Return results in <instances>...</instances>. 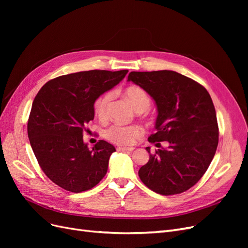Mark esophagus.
<instances>
[{"instance_id":"esophagus-1","label":"esophagus","mask_w":248,"mask_h":248,"mask_svg":"<svg viewBox=\"0 0 248 248\" xmlns=\"http://www.w3.org/2000/svg\"><path fill=\"white\" fill-rule=\"evenodd\" d=\"M118 151H122V152H131L134 150V148H124V147H119L117 148Z\"/></svg>"}]
</instances>
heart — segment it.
I'll use <instances>...</instances> for the list:
<instances>
[{
  "mask_svg": "<svg viewBox=\"0 0 248 248\" xmlns=\"http://www.w3.org/2000/svg\"><path fill=\"white\" fill-rule=\"evenodd\" d=\"M126 98L130 101L137 111H145L150 107V98L144 89L139 86H131L125 90ZM112 98L111 92L104 93L94 103V112L99 120H106L108 112V107ZM144 130L139 125L124 126L120 124L111 125L106 130L104 137L109 141L119 146H131L136 140L140 139Z\"/></svg>",
  "mask_w": 248,
  "mask_h": 248,
  "instance_id": "obj_1",
  "label": "heart"
}]
</instances>
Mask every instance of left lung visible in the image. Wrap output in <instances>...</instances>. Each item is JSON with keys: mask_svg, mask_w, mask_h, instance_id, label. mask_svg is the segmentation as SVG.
Listing matches in <instances>:
<instances>
[{"mask_svg": "<svg viewBox=\"0 0 248 248\" xmlns=\"http://www.w3.org/2000/svg\"><path fill=\"white\" fill-rule=\"evenodd\" d=\"M128 81L154 99L158 115L152 144L169 141L168 149L150 153L139 170L148 188L171 196L188 190L205 174L218 145V124L211 96L199 82L176 71H132Z\"/></svg>", "mask_w": 248, "mask_h": 248, "instance_id": "obj_1", "label": "left lung"}]
</instances>
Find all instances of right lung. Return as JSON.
Listing matches in <instances>:
<instances>
[{
	"instance_id": "right-lung-1",
	"label": "right lung",
	"mask_w": 248,
	"mask_h": 248,
	"mask_svg": "<svg viewBox=\"0 0 248 248\" xmlns=\"http://www.w3.org/2000/svg\"><path fill=\"white\" fill-rule=\"evenodd\" d=\"M128 70H89L47 81L36 95L28 137L41 170L71 192L93 188L106 176L115 147L99 140L92 150L82 136L94 119V103L121 81Z\"/></svg>"
}]
</instances>
